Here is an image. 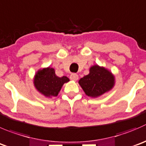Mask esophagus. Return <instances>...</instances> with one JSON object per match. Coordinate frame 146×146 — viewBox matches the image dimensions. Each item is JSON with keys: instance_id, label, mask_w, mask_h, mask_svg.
Listing matches in <instances>:
<instances>
[{"instance_id": "esophagus-1", "label": "esophagus", "mask_w": 146, "mask_h": 146, "mask_svg": "<svg viewBox=\"0 0 146 146\" xmlns=\"http://www.w3.org/2000/svg\"><path fill=\"white\" fill-rule=\"evenodd\" d=\"M70 80H73V81H76V80H78V76L77 74H76V73H73V74L70 75Z\"/></svg>"}]
</instances>
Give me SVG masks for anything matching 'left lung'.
<instances>
[{
    "label": "left lung",
    "mask_w": 146,
    "mask_h": 146,
    "mask_svg": "<svg viewBox=\"0 0 146 146\" xmlns=\"http://www.w3.org/2000/svg\"><path fill=\"white\" fill-rule=\"evenodd\" d=\"M78 83L86 96L95 98L112 90L115 79L108 69L96 64L89 68L88 74L81 78Z\"/></svg>",
    "instance_id": "1"
}]
</instances>
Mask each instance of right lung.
Listing matches in <instances>:
<instances>
[{
    "instance_id": "1",
    "label": "right lung",
    "mask_w": 146,
    "mask_h": 146,
    "mask_svg": "<svg viewBox=\"0 0 146 146\" xmlns=\"http://www.w3.org/2000/svg\"><path fill=\"white\" fill-rule=\"evenodd\" d=\"M51 67L40 68L35 73L33 78L35 88L46 98L56 97L58 95L63 84L70 81L66 76L58 77Z\"/></svg>"
}]
</instances>
